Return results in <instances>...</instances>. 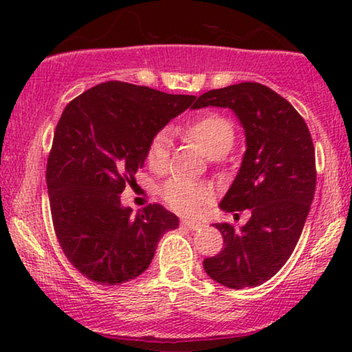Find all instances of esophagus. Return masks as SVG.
<instances>
[{"instance_id": "esophagus-1", "label": "esophagus", "mask_w": 352, "mask_h": 352, "mask_svg": "<svg viewBox=\"0 0 352 352\" xmlns=\"http://www.w3.org/2000/svg\"><path fill=\"white\" fill-rule=\"evenodd\" d=\"M182 226H184V228H187V229H190V230H197V229H200L201 226V223H197V221H190V219H182Z\"/></svg>"}]
</instances>
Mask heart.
Listing matches in <instances>:
<instances>
[{"mask_svg": "<svg viewBox=\"0 0 352 352\" xmlns=\"http://www.w3.org/2000/svg\"><path fill=\"white\" fill-rule=\"evenodd\" d=\"M184 134L199 144L208 158H221L234 144V126L218 113H204L186 124ZM170 134L158 131L147 146V163L153 171H163L170 160ZM163 199L181 214H194L213 197V189L187 177H173L162 190Z\"/></svg>", "mask_w": 352, "mask_h": 352, "instance_id": "obj_1", "label": "heart"}]
</instances>
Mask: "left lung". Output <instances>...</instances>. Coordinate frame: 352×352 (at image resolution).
<instances>
[{
    "mask_svg": "<svg viewBox=\"0 0 352 352\" xmlns=\"http://www.w3.org/2000/svg\"><path fill=\"white\" fill-rule=\"evenodd\" d=\"M232 110L245 134L239 173L219 208L250 210L240 229L213 224L224 248L204 267L221 285L258 287L280 271L295 250L316 192L311 133L293 105L267 86L239 83L201 94L192 109Z\"/></svg>",
    "mask_w": 352,
    "mask_h": 352,
    "instance_id": "8db88e82",
    "label": "left lung"
}]
</instances>
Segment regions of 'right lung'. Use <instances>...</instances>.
Here are the masks:
<instances>
[{"label":"right lung","instance_id":"obj_1","mask_svg":"<svg viewBox=\"0 0 352 352\" xmlns=\"http://www.w3.org/2000/svg\"><path fill=\"white\" fill-rule=\"evenodd\" d=\"M194 100L107 81L62 112L47 158V194L57 240L89 280L120 285L141 276L162 235L179 226L158 204L134 214L120 194L144 166L151 139Z\"/></svg>","mask_w":352,"mask_h":352}]
</instances>
